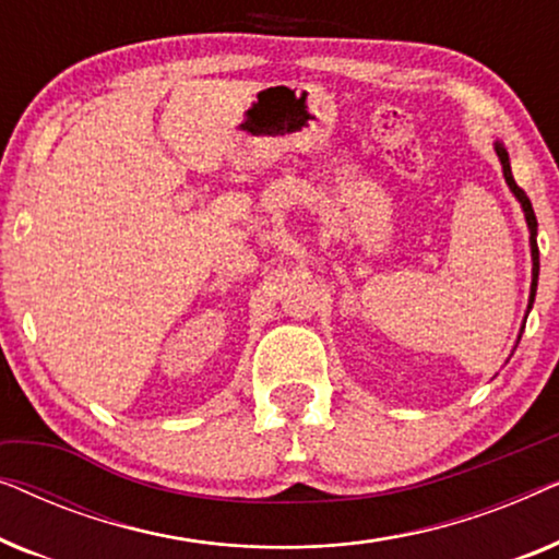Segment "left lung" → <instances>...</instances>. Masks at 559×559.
<instances>
[{"mask_svg": "<svg viewBox=\"0 0 559 559\" xmlns=\"http://www.w3.org/2000/svg\"><path fill=\"white\" fill-rule=\"evenodd\" d=\"M496 155L501 159V167H503V178H507V186L511 188V193L516 195V201L522 203V211H524V218H526V226H530V247H532V293H530V310L534 305V295H537V280H539V249H537V216H534V209H532V201L526 198V193L522 188L516 186L514 175H511V165H509V152L503 150L501 142H496ZM522 338V335H519Z\"/></svg>", "mask_w": 559, "mask_h": 559, "instance_id": "left-lung-1", "label": "left lung"}]
</instances>
